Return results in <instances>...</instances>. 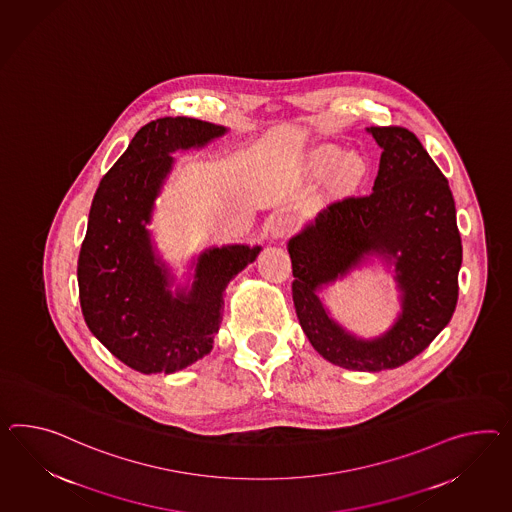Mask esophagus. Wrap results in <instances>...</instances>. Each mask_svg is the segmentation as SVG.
<instances>
[{"mask_svg":"<svg viewBox=\"0 0 512 512\" xmlns=\"http://www.w3.org/2000/svg\"><path fill=\"white\" fill-rule=\"evenodd\" d=\"M293 230H295V223H293V219L288 217V215H276V217L271 219V224H269V232H271V236L275 237V239H284Z\"/></svg>","mask_w":512,"mask_h":512,"instance_id":"34e87169","label":"esophagus"}]
</instances>
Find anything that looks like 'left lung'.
<instances>
[{
	"label": "left lung",
	"instance_id": "1",
	"mask_svg": "<svg viewBox=\"0 0 512 512\" xmlns=\"http://www.w3.org/2000/svg\"><path fill=\"white\" fill-rule=\"evenodd\" d=\"M382 148L373 191L336 198L289 241L293 302L315 351L354 371L407 364L446 327L462 263L455 200L420 139L401 126H371ZM367 253L396 258L404 314L382 339L358 342L327 319L314 291Z\"/></svg>",
	"mask_w": 512,
	"mask_h": 512
}]
</instances>
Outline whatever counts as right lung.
<instances>
[{"label": "right lung", "instance_id": "obj_1", "mask_svg": "<svg viewBox=\"0 0 512 512\" xmlns=\"http://www.w3.org/2000/svg\"><path fill=\"white\" fill-rule=\"evenodd\" d=\"M224 132L197 118L148 122L105 172L92 200L78 260L81 312L109 353L145 375L174 373L210 353L226 286L260 252L245 245L204 252L193 289L176 299L152 254L145 224L171 171L169 154L206 145Z\"/></svg>", "mask_w": 512, "mask_h": 512}]
</instances>
